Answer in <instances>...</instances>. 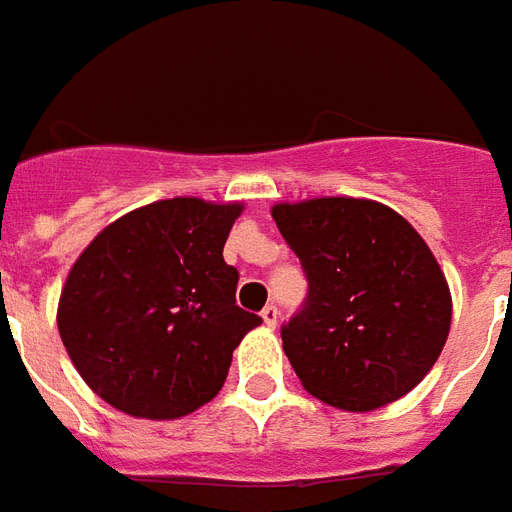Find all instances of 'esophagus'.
I'll list each match as a JSON object with an SVG mask.
<instances>
[{"instance_id":"34e87169","label":"esophagus","mask_w":512,"mask_h":512,"mask_svg":"<svg viewBox=\"0 0 512 512\" xmlns=\"http://www.w3.org/2000/svg\"><path fill=\"white\" fill-rule=\"evenodd\" d=\"M260 316H263V321H265V324H268V327H276V324H279V308H276V305H273V303L265 305Z\"/></svg>"}]
</instances>
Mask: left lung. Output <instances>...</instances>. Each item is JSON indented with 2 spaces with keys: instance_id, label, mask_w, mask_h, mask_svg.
I'll return each mask as SVG.
<instances>
[{
  "instance_id": "1",
  "label": "left lung",
  "mask_w": 512,
  "mask_h": 512,
  "mask_svg": "<svg viewBox=\"0 0 512 512\" xmlns=\"http://www.w3.org/2000/svg\"><path fill=\"white\" fill-rule=\"evenodd\" d=\"M308 297L281 327L311 396L345 412L398 401L433 369L452 327L441 265L404 217L348 196L276 204Z\"/></svg>"
}]
</instances>
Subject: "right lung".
<instances>
[{
  "instance_id": "right-lung-1",
  "label": "right lung",
  "mask_w": 512,
  "mask_h": 512,
  "mask_svg": "<svg viewBox=\"0 0 512 512\" xmlns=\"http://www.w3.org/2000/svg\"><path fill=\"white\" fill-rule=\"evenodd\" d=\"M241 204L177 196L132 209L90 241L60 292L58 329L82 380L143 420L217 396L260 316L236 305L223 247Z\"/></svg>"
}]
</instances>
